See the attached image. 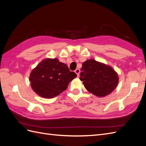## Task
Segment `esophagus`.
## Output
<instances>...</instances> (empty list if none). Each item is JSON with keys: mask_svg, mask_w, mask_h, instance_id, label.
<instances>
[{"mask_svg": "<svg viewBox=\"0 0 146 146\" xmlns=\"http://www.w3.org/2000/svg\"><path fill=\"white\" fill-rule=\"evenodd\" d=\"M80 70L79 69H76V70H75V72H76V74L77 75V77L79 76V74H80Z\"/></svg>", "mask_w": 146, "mask_h": 146, "instance_id": "esophagus-1", "label": "esophagus"}]
</instances>
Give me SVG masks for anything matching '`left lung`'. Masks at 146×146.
<instances>
[{"instance_id": "8db88e82", "label": "left lung", "mask_w": 146, "mask_h": 146, "mask_svg": "<svg viewBox=\"0 0 146 146\" xmlns=\"http://www.w3.org/2000/svg\"><path fill=\"white\" fill-rule=\"evenodd\" d=\"M80 80L91 93L102 98L110 94L119 82L117 72L112 67L95 60H88L82 64Z\"/></svg>"}]
</instances>
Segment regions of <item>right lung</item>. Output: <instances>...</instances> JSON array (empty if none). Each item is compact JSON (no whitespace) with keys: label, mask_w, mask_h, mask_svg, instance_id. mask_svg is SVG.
<instances>
[{"label":"right lung","mask_w":146,"mask_h":146,"mask_svg":"<svg viewBox=\"0 0 146 146\" xmlns=\"http://www.w3.org/2000/svg\"><path fill=\"white\" fill-rule=\"evenodd\" d=\"M77 77L68 66L57 58H46L31 72L29 80L32 90L44 98L52 99L66 90Z\"/></svg>","instance_id":"1"}]
</instances>
